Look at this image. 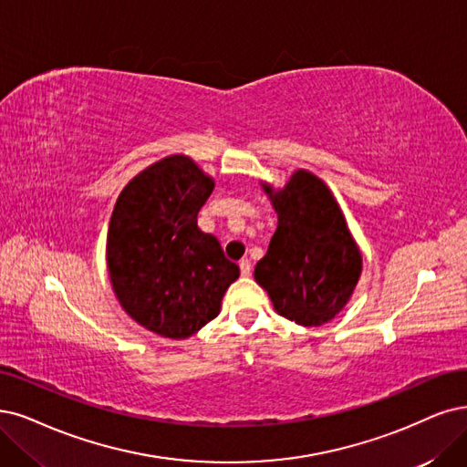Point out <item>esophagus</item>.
<instances>
[{"label":"esophagus","instance_id":"1","mask_svg":"<svg viewBox=\"0 0 467 467\" xmlns=\"http://www.w3.org/2000/svg\"><path fill=\"white\" fill-rule=\"evenodd\" d=\"M238 267H240V273H243V277H248V275L252 273V264L248 260H240Z\"/></svg>","mask_w":467,"mask_h":467}]
</instances>
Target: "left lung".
Masks as SVG:
<instances>
[{
	"label": "left lung",
	"instance_id": "obj_1",
	"mask_svg": "<svg viewBox=\"0 0 467 467\" xmlns=\"http://www.w3.org/2000/svg\"><path fill=\"white\" fill-rule=\"evenodd\" d=\"M262 188L277 231L254 279L279 316L304 327L329 323L350 302L364 267L347 217L331 188L306 169L292 172L283 188Z\"/></svg>",
	"mask_w": 467,
	"mask_h": 467
}]
</instances>
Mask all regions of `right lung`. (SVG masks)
<instances>
[{
	"mask_svg": "<svg viewBox=\"0 0 467 467\" xmlns=\"http://www.w3.org/2000/svg\"><path fill=\"white\" fill-rule=\"evenodd\" d=\"M215 181L177 153L138 172L120 190L108 229L106 260L120 307L144 329L184 340L221 312L240 269L198 212Z\"/></svg>",
	"mask_w": 467,
	"mask_h": 467,
	"instance_id": "add662e5",
	"label": "right lung"
}]
</instances>
